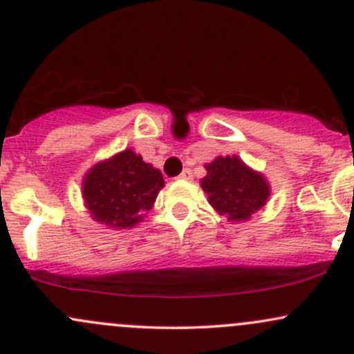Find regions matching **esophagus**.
Instances as JSON below:
<instances>
[{"label": "esophagus", "instance_id": "esophagus-1", "mask_svg": "<svg viewBox=\"0 0 354 354\" xmlns=\"http://www.w3.org/2000/svg\"><path fill=\"white\" fill-rule=\"evenodd\" d=\"M178 178H180V180H187V182H191L192 180V172L189 169H185L184 172L180 174V176H178Z\"/></svg>", "mask_w": 354, "mask_h": 354}]
</instances>
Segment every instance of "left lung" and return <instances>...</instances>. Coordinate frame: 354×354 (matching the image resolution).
<instances>
[{
  "label": "left lung",
  "mask_w": 354,
  "mask_h": 354,
  "mask_svg": "<svg viewBox=\"0 0 354 354\" xmlns=\"http://www.w3.org/2000/svg\"><path fill=\"white\" fill-rule=\"evenodd\" d=\"M206 176L201 187L207 203L232 223H243L266 206L271 196V185L264 174L250 169L240 156H216L204 165Z\"/></svg>",
  "instance_id": "1"
}]
</instances>
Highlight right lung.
<instances>
[{"instance_id":"add662e5","label":"right lung","mask_w":354,"mask_h":354,"mask_svg":"<svg viewBox=\"0 0 354 354\" xmlns=\"http://www.w3.org/2000/svg\"><path fill=\"white\" fill-rule=\"evenodd\" d=\"M165 187L163 176L133 148L97 162L82 182V198L93 221L124 230L143 221Z\"/></svg>"}]
</instances>
